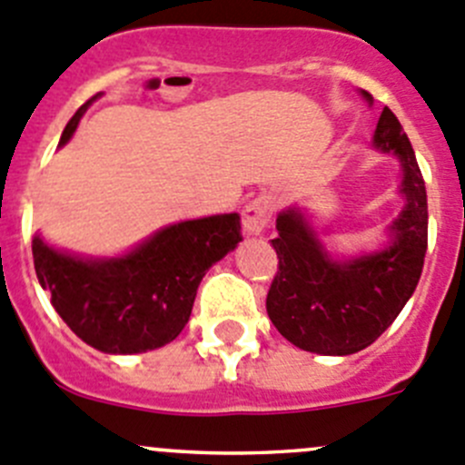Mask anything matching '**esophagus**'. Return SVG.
<instances>
[{
    "mask_svg": "<svg viewBox=\"0 0 465 465\" xmlns=\"http://www.w3.org/2000/svg\"><path fill=\"white\" fill-rule=\"evenodd\" d=\"M272 206L275 203H272V197H268V194H259V197H254L252 202L247 203L242 208V227H245V232L254 233V236L263 233V229L271 224Z\"/></svg>",
    "mask_w": 465,
    "mask_h": 465,
    "instance_id": "esophagus-1",
    "label": "esophagus"
}]
</instances>
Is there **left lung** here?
Returning <instances> with one entry per match:
<instances>
[{"mask_svg":"<svg viewBox=\"0 0 465 465\" xmlns=\"http://www.w3.org/2000/svg\"><path fill=\"white\" fill-rule=\"evenodd\" d=\"M374 103L367 91H360ZM374 149L401 163L403 208L376 252L332 259L305 213L292 206L277 215L272 238L280 271L266 310L293 346L321 355H351L374 344L413 296L427 254V188L415 151L397 116L383 107Z\"/></svg>","mask_w":465,"mask_h":465,"instance_id":"obj_1","label":"left lung"}]
</instances>
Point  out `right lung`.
I'll list each match as a JSON object with an SVG mask.
<instances>
[{
	"mask_svg": "<svg viewBox=\"0 0 465 465\" xmlns=\"http://www.w3.org/2000/svg\"><path fill=\"white\" fill-rule=\"evenodd\" d=\"M91 101L68 121L59 146L71 140ZM241 241V215L224 213L169 224L121 257H82L38 233L32 252L38 282L68 328L103 353L130 355L179 337L202 277Z\"/></svg>",
	"mask_w": 465,
	"mask_h": 465,
	"instance_id": "obj_1",
	"label": "right lung"
}]
</instances>
